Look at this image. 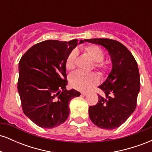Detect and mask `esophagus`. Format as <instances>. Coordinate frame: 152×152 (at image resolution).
<instances>
[{
    "label": "esophagus",
    "mask_w": 152,
    "mask_h": 152,
    "mask_svg": "<svg viewBox=\"0 0 152 152\" xmlns=\"http://www.w3.org/2000/svg\"><path fill=\"white\" fill-rule=\"evenodd\" d=\"M81 96H86L88 94H87L86 92H82V93H81Z\"/></svg>",
    "instance_id": "obj_1"
}]
</instances>
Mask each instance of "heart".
<instances>
[{
  "label": "heart",
  "instance_id": "1",
  "mask_svg": "<svg viewBox=\"0 0 152 152\" xmlns=\"http://www.w3.org/2000/svg\"><path fill=\"white\" fill-rule=\"evenodd\" d=\"M86 53L91 57L95 61L94 68L98 71L101 76H106L109 71V65L107 62L104 61L105 53L100 48L94 45L87 46ZM78 56V50H72L68 55L66 59V69L70 71L74 69L76 66V60ZM69 82L71 85L76 89L79 91H88L97 85L99 82V78L96 74L94 73H85L83 71H76L73 72L69 76Z\"/></svg>",
  "mask_w": 152,
  "mask_h": 152
}]
</instances>
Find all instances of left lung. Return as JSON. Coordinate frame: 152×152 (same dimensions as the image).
<instances>
[{"label": "left lung", "instance_id": "left-lung-1", "mask_svg": "<svg viewBox=\"0 0 152 152\" xmlns=\"http://www.w3.org/2000/svg\"><path fill=\"white\" fill-rule=\"evenodd\" d=\"M85 41L104 46L112 62V69L99 88L105 97L98 95L99 102L89 106V117L96 126L114 129L123 124L137 107L140 90V76L137 63L126 46L109 38L85 39Z\"/></svg>", "mask_w": 152, "mask_h": 152}]
</instances>
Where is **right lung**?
<instances>
[{"instance_id":"obj_1","label":"right lung","mask_w":152,"mask_h":152,"mask_svg":"<svg viewBox=\"0 0 152 152\" xmlns=\"http://www.w3.org/2000/svg\"><path fill=\"white\" fill-rule=\"evenodd\" d=\"M84 41L47 40L31 47L20 58L18 91L23 111L38 126L52 129L69 117V102L80 93L66 90V59Z\"/></svg>"}]
</instances>
